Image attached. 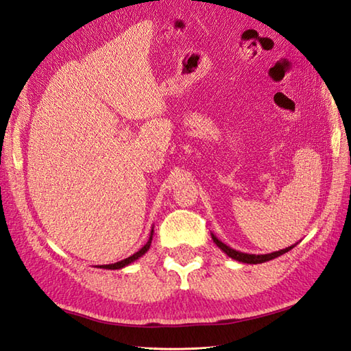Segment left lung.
<instances>
[{"mask_svg": "<svg viewBox=\"0 0 351 351\" xmlns=\"http://www.w3.org/2000/svg\"><path fill=\"white\" fill-rule=\"evenodd\" d=\"M213 239H214V242L217 243V245H218L219 248H221L229 257H232V258H234V260H238V262L251 263V265L263 263V262H267V260H272V258H275V257H280V256L284 254V252H287V251H290V250L293 248V245H291V247H289V248H286V250L271 252V254H260V256H256V254H245V252H239V251H236V250H233V248H230V247H227L226 243H223L221 241H218L214 234H213Z\"/></svg>", "mask_w": 351, "mask_h": 351, "instance_id": "left-lung-1", "label": "left lung"}]
</instances>
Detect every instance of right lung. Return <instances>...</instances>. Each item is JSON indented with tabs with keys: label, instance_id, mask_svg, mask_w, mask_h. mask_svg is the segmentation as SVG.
<instances>
[{
	"label": "right lung",
	"instance_id": "1",
	"mask_svg": "<svg viewBox=\"0 0 351 351\" xmlns=\"http://www.w3.org/2000/svg\"><path fill=\"white\" fill-rule=\"evenodd\" d=\"M151 241H152V233H151V236H149V241L146 242V245H143L141 250H138L136 254H133V256H130V257H127V258H124V260H121V262H117V263H112V265H101L100 267H103V269H121V267H124V266H127V265H130L132 262H134V260H137L138 257H142L146 251L149 250V247H151Z\"/></svg>",
	"mask_w": 351,
	"mask_h": 351
}]
</instances>
